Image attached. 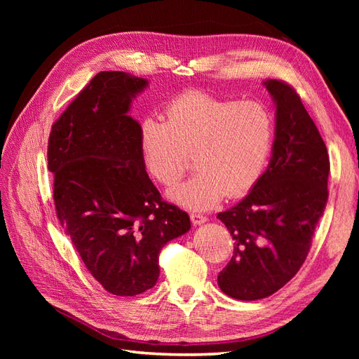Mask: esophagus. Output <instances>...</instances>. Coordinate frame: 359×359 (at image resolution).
Returning <instances> with one entry per match:
<instances>
[{
	"label": "esophagus",
	"mask_w": 359,
	"mask_h": 359,
	"mask_svg": "<svg viewBox=\"0 0 359 359\" xmlns=\"http://www.w3.org/2000/svg\"><path fill=\"white\" fill-rule=\"evenodd\" d=\"M190 219L194 226H199V224H203L208 222V217H205L202 214H190Z\"/></svg>",
	"instance_id": "esophagus-1"
}]
</instances>
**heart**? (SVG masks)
I'll return each mask as SVG.
<instances>
[{
    "instance_id": "1",
    "label": "heart",
    "mask_w": 359,
    "mask_h": 359,
    "mask_svg": "<svg viewBox=\"0 0 359 359\" xmlns=\"http://www.w3.org/2000/svg\"><path fill=\"white\" fill-rule=\"evenodd\" d=\"M168 121L145 116L139 145L147 172L173 186L189 169L198 172L168 196L184 208L203 211L227 198H240L262 177L274 144V116L256 100L222 99L189 90L166 106Z\"/></svg>"
}]
</instances>
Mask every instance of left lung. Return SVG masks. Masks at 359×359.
Masks as SVG:
<instances>
[{"mask_svg": "<svg viewBox=\"0 0 359 359\" xmlns=\"http://www.w3.org/2000/svg\"><path fill=\"white\" fill-rule=\"evenodd\" d=\"M276 133L266 170L232 208L217 214L233 238V256L217 277L235 299L273 295L306 260L328 201L330 157L295 90L266 79Z\"/></svg>", "mask_w": 359, "mask_h": 359, "instance_id": "8db88e82", "label": "left lung"}]
</instances>
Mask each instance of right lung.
I'll use <instances>...</instances> for the list:
<instances>
[{
    "mask_svg": "<svg viewBox=\"0 0 359 359\" xmlns=\"http://www.w3.org/2000/svg\"><path fill=\"white\" fill-rule=\"evenodd\" d=\"M148 81L100 72L52 126L48 168L64 232L86 269L118 297L157 283L158 255L190 231L189 214L161 201L128 115Z\"/></svg>",
    "mask_w": 359,
    "mask_h": 359,
    "instance_id": "right-lung-1",
    "label": "right lung"
}]
</instances>
